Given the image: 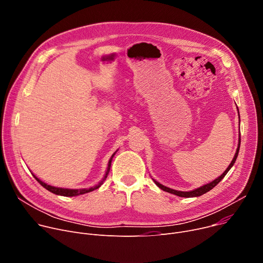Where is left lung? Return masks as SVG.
<instances>
[{"label": "left lung", "instance_id": "8db88e82", "mask_svg": "<svg viewBox=\"0 0 263 263\" xmlns=\"http://www.w3.org/2000/svg\"><path fill=\"white\" fill-rule=\"evenodd\" d=\"M239 148H240V137H239V145H238V148H237V151H236V153H235V156H234L232 162L230 163V165L228 166V169H227L218 178L213 180L212 182H210V183H208V184H204V185H202V186H200V187H198V189H195V190H193V191H190V192H182V191H176V190H173V189H170V187H166V186L160 184L159 182H157L156 180H154V182L156 183V185H157L158 187H160L161 190L165 191V192L172 193V194L177 195V196H179V197H197V196H200V195H202V194L209 192V191L212 190L215 185H217V184L220 182V180L227 175V173L230 171V169L232 168L233 164L235 163V161H236V159H237L238 152H239Z\"/></svg>", "mask_w": 263, "mask_h": 263}]
</instances>
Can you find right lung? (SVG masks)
<instances>
[{"label": "right lung", "instance_id": "right-lung-1", "mask_svg": "<svg viewBox=\"0 0 263 263\" xmlns=\"http://www.w3.org/2000/svg\"><path fill=\"white\" fill-rule=\"evenodd\" d=\"M115 154V153H114ZM114 154L111 156V158H110V160H109V163H108V169H107V172H106V175H105V177L103 178V180L101 181V182H99L97 185H94V186H92V187H89V189H81V190H74V189H63V187H55V186H52V185H49V184H47V183H45V182H43L42 180H40L35 175H33L34 176V178L40 182V184L41 185H43L46 190H48V191H50L51 193H53V194H57V195H61V196H66V197H72V196H78V195H82V194H85V193H89V192H91V191H94V190H97V189H99L103 183H104V181L106 180V178H107V176H108V174H109V171H110V166H111V161H112V158H113V156H114Z\"/></svg>", "mask_w": 263, "mask_h": 263}]
</instances>
